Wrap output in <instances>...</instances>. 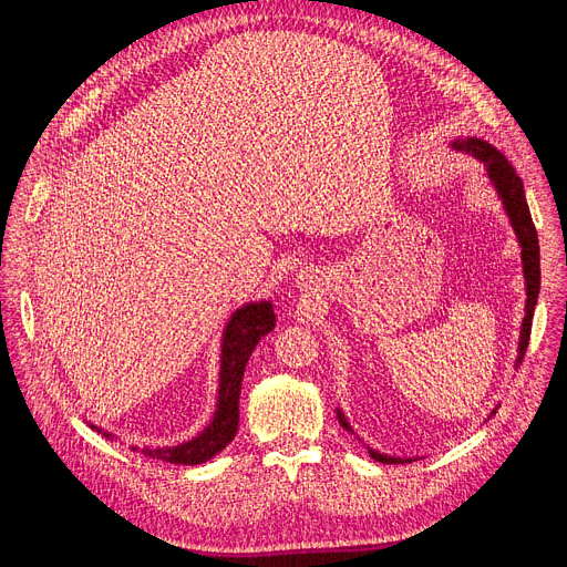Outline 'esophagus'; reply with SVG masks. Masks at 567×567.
<instances>
[{
	"instance_id": "esophagus-1",
	"label": "esophagus",
	"mask_w": 567,
	"mask_h": 567,
	"mask_svg": "<svg viewBox=\"0 0 567 567\" xmlns=\"http://www.w3.org/2000/svg\"><path fill=\"white\" fill-rule=\"evenodd\" d=\"M316 271H311V269H305V271H300L298 274V287L300 289H305V291H309V289H313L316 287Z\"/></svg>"
}]
</instances>
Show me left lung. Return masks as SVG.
I'll return each mask as SVG.
<instances>
[{"label":"left lung","instance_id":"8db88e82","mask_svg":"<svg viewBox=\"0 0 567 567\" xmlns=\"http://www.w3.org/2000/svg\"><path fill=\"white\" fill-rule=\"evenodd\" d=\"M455 150L468 152L475 158H480L484 166H487V175L494 182L503 206L512 219V226L518 235V245H520V258H523V271H525V282H527V302H525V318H523V328H520V343H518V359L516 365L523 361L525 350L529 346V334H532V318H534V307L538 300V289H540V254H538V235L527 208V199H525V190H523V182L516 175V171L509 166V161L505 158V154H501L496 147H492L487 141L480 138H464V141H453ZM339 422L346 431L352 433L350 424L346 422V415L341 413V409L337 411ZM370 455L377 462L383 464H403V462H413L411 457L401 460V457H390V455H381L379 451L368 449Z\"/></svg>","mask_w":567,"mask_h":567}]
</instances>
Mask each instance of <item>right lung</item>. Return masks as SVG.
Returning <instances> with one entry per match:
<instances>
[{
	"label": "right lung",
	"mask_w": 567,
	"mask_h": 567,
	"mask_svg": "<svg viewBox=\"0 0 567 567\" xmlns=\"http://www.w3.org/2000/svg\"><path fill=\"white\" fill-rule=\"evenodd\" d=\"M276 328V316L271 302H249L239 307L224 330L221 341V370H219V399L217 411L213 422L193 440L177 444V446H164V449H141L147 457L164 460L173 464H202L217 455L221 449L230 444V440L237 433L239 424V388L241 377H245V368L249 363L251 352L256 350L258 341L269 334ZM96 429L101 435L112 437L107 431ZM132 451H138V446H132Z\"/></svg>",
	"instance_id": "right-lung-1"
}]
</instances>
